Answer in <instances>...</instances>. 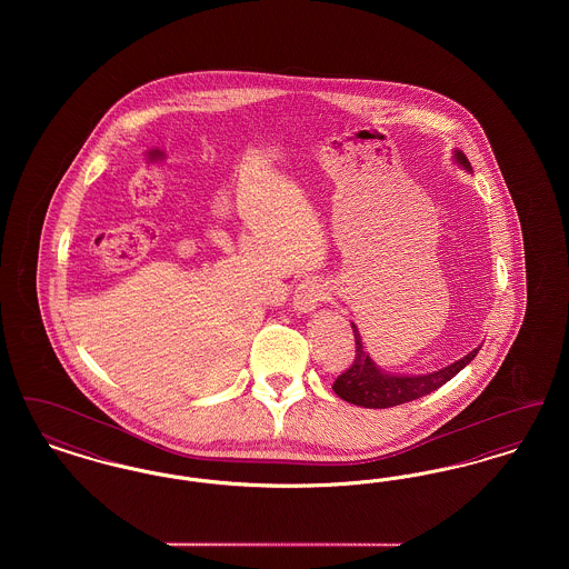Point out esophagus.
Listing matches in <instances>:
<instances>
[{
	"label": "esophagus",
	"instance_id": "34e87169",
	"mask_svg": "<svg viewBox=\"0 0 569 569\" xmlns=\"http://www.w3.org/2000/svg\"><path fill=\"white\" fill-rule=\"evenodd\" d=\"M325 297V286L320 279H305L298 283L295 292V309L298 313H311L318 309L320 300Z\"/></svg>",
	"mask_w": 569,
	"mask_h": 569
}]
</instances>
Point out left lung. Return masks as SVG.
I'll list each match as a JSON object with an SVG mask.
<instances>
[{"mask_svg":"<svg viewBox=\"0 0 569 569\" xmlns=\"http://www.w3.org/2000/svg\"><path fill=\"white\" fill-rule=\"evenodd\" d=\"M455 162L462 166L467 172H471V163L467 162L465 153L459 149L455 151ZM352 328L353 339H356V356H353L352 367L337 378V381L332 383V390L343 401L353 403V406L369 407V409L401 406V403H409L413 399H420V397L433 392L439 386H443L446 381L455 378L480 352V348H476L457 362L441 367L433 373H422V376L388 373V371L379 369L378 362L367 352L358 326L352 322Z\"/></svg>","mask_w":569,"mask_h":569,"instance_id":"8db88e82","label":"left lung"}]
</instances>
